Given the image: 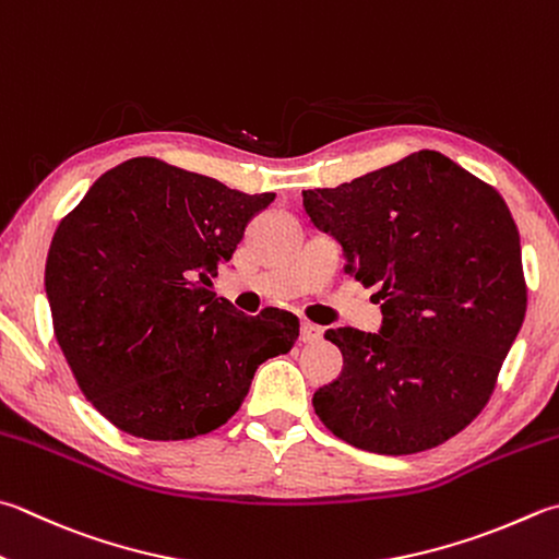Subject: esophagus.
<instances>
[{
	"label": "esophagus",
	"mask_w": 559,
	"mask_h": 559,
	"mask_svg": "<svg viewBox=\"0 0 559 559\" xmlns=\"http://www.w3.org/2000/svg\"><path fill=\"white\" fill-rule=\"evenodd\" d=\"M321 325H316L311 321H301V329H299V338L301 343H316L321 338Z\"/></svg>",
	"instance_id": "34e87169"
}]
</instances>
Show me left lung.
<instances>
[{
	"label": "left lung",
	"mask_w": 559,
	"mask_h": 559,
	"mask_svg": "<svg viewBox=\"0 0 559 559\" xmlns=\"http://www.w3.org/2000/svg\"><path fill=\"white\" fill-rule=\"evenodd\" d=\"M309 218L343 246L345 272L382 329H329L343 370L316 389L335 438L414 455L457 436L497 389L528 287L503 197L438 151H418L333 189H307Z\"/></svg>",
	"instance_id": "left-lung-1"
}]
</instances>
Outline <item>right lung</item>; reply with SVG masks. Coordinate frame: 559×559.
Masks as SVG:
<instances>
[{
    "label": "right lung",
    "instance_id": "1",
    "mask_svg": "<svg viewBox=\"0 0 559 559\" xmlns=\"http://www.w3.org/2000/svg\"><path fill=\"white\" fill-rule=\"evenodd\" d=\"M272 202V192L133 157L62 216L46 262L52 331L84 399L123 433H212L243 404L258 367L292 350L297 316H246L212 292Z\"/></svg>",
    "mask_w": 559,
    "mask_h": 559
}]
</instances>
